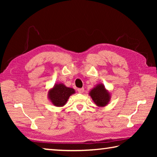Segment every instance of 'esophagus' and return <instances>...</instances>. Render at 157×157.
Wrapping results in <instances>:
<instances>
[{
    "label": "esophagus",
    "instance_id": "esophagus-1",
    "mask_svg": "<svg viewBox=\"0 0 157 157\" xmlns=\"http://www.w3.org/2000/svg\"><path fill=\"white\" fill-rule=\"evenodd\" d=\"M78 93H79V94H83L84 91V88L78 89Z\"/></svg>",
    "mask_w": 157,
    "mask_h": 157
}]
</instances>
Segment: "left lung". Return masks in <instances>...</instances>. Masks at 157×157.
Here are the masks:
<instances>
[{
    "label": "left lung",
    "instance_id": "8db88e82",
    "mask_svg": "<svg viewBox=\"0 0 157 157\" xmlns=\"http://www.w3.org/2000/svg\"><path fill=\"white\" fill-rule=\"evenodd\" d=\"M89 95L92 98L95 105L98 107H103L107 106L111 99V94L105 88L103 84H97L89 91Z\"/></svg>",
    "mask_w": 157,
    "mask_h": 157
}]
</instances>
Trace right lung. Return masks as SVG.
<instances>
[{
    "label": "right lung",
    "mask_w": 157,
    "mask_h": 157,
    "mask_svg": "<svg viewBox=\"0 0 157 157\" xmlns=\"http://www.w3.org/2000/svg\"><path fill=\"white\" fill-rule=\"evenodd\" d=\"M74 94H75L74 89L66 86L62 83H56L48 90V98L53 105L60 107L64 106L69 97Z\"/></svg>",
    "instance_id": "obj_1"
}]
</instances>
